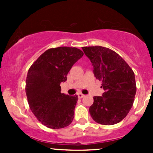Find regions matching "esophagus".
Masks as SVG:
<instances>
[{
  "label": "esophagus",
  "mask_w": 153,
  "mask_h": 153,
  "mask_svg": "<svg viewBox=\"0 0 153 153\" xmlns=\"http://www.w3.org/2000/svg\"><path fill=\"white\" fill-rule=\"evenodd\" d=\"M78 98H84L85 95H84V94H82V93H78Z\"/></svg>",
  "instance_id": "obj_1"
}]
</instances>
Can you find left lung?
<instances>
[{
  "label": "left lung",
  "instance_id": "1",
  "mask_svg": "<svg viewBox=\"0 0 153 153\" xmlns=\"http://www.w3.org/2000/svg\"><path fill=\"white\" fill-rule=\"evenodd\" d=\"M90 60L95 78L102 81V96H94L89 113L95 122L113 125L122 121L129 113L136 93L132 69L115 52L109 48L84 47Z\"/></svg>",
  "mask_w": 153,
  "mask_h": 153
}]
</instances>
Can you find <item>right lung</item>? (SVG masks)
Instances as JSON below:
<instances>
[{
  "instance_id": "1",
  "label": "right lung",
  "mask_w": 153,
  "mask_h": 153,
  "mask_svg": "<svg viewBox=\"0 0 153 153\" xmlns=\"http://www.w3.org/2000/svg\"><path fill=\"white\" fill-rule=\"evenodd\" d=\"M83 55L75 47L52 48L29 68L26 80L27 100L32 112L44 126L61 129L72 122L78 95L61 93L60 84L67 81L68 72Z\"/></svg>"
}]
</instances>
